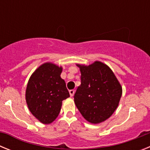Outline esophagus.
<instances>
[{
    "label": "esophagus",
    "mask_w": 150,
    "mask_h": 150,
    "mask_svg": "<svg viewBox=\"0 0 150 150\" xmlns=\"http://www.w3.org/2000/svg\"><path fill=\"white\" fill-rule=\"evenodd\" d=\"M69 93H70V95H71V97H73L74 96V93H75V91H74V89H71L69 91Z\"/></svg>",
    "instance_id": "34e87169"
}]
</instances>
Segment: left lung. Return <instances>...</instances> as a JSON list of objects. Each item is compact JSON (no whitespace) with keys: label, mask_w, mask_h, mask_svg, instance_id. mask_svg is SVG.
Masks as SVG:
<instances>
[{"label":"left lung","mask_w":150,"mask_h":150,"mask_svg":"<svg viewBox=\"0 0 150 150\" xmlns=\"http://www.w3.org/2000/svg\"><path fill=\"white\" fill-rule=\"evenodd\" d=\"M76 65L81 73V85L74 96L77 109L92 124L105 121L119 105L122 93L121 85L112 70L102 62Z\"/></svg>","instance_id":"obj_1"}]
</instances>
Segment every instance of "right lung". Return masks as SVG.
I'll return each mask as SVG.
<instances>
[{"mask_svg":"<svg viewBox=\"0 0 150 150\" xmlns=\"http://www.w3.org/2000/svg\"><path fill=\"white\" fill-rule=\"evenodd\" d=\"M62 67L43 64L30 76L25 99L29 110L43 124H50L59 116L62 100L70 97L65 82L61 78Z\"/></svg>","mask_w":150,"mask_h":150,"instance_id":"right-lung-1","label":"right lung"}]
</instances>
